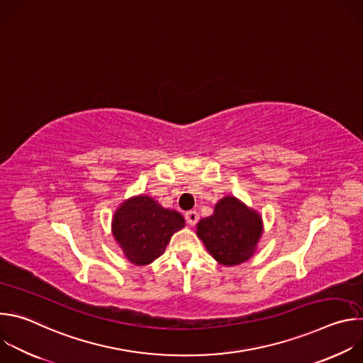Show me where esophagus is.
<instances>
[{"mask_svg":"<svg viewBox=\"0 0 363 363\" xmlns=\"http://www.w3.org/2000/svg\"><path fill=\"white\" fill-rule=\"evenodd\" d=\"M185 220H186V223H188L189 225H195V224L198 223V220H199V216H198L196 211H188V213L185 214Z\"/></svg>","mask_w":363,"mask_h":363,"instance_id":"obj_1","label":"esophagus"}]
</instances>
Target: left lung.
I'll return each instance as SVG.
<instances>
[{"label":"left lung","mask_w":363,"mask_h":363,"mask_svg":"<svg viewBox=\"0 0 363 363\" xmlns=\"http://www.w3.org/2000/svg\"><path fill=\"white\" fill-rule=\"evenodd\" d=\"M262 233V217L234 196L223 198L216 205L214 214L196 225V234L206 250L224 266L248 260Z\"/></svg>","instance_id":"8db88e82"}]
</instances>
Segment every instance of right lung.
<instances>
[{"mask_svg":"<svg viewBox=\"0 0 363 363\" xmlns=\"http://www.w3.org/2000/svg\"><path fill=\"white\" fill-rule=\"evenodd\" d=\"M185 225L182 216L167 210L146 195L135 196L121 205L113 217V235L129 262L145 266L157 260L174 233Z\"/></svg>","mask_w":363,"mask_h":363,"instance_id":"right-lung-1","label":"right lung"}]
</instances>
